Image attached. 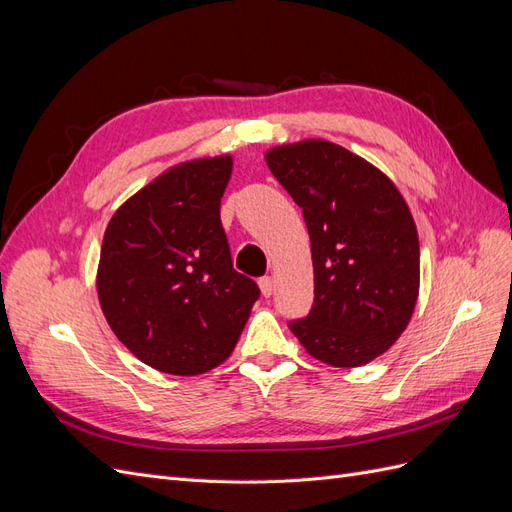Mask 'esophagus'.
Returning a JSON list of instances; mask_svg holds the SVG:
<instances>
[{"label": "esophagus", "instance_id": "1", "mask_svg": "<svg viewBox=\"0 0 512 512\" xmlns=\"http://www.w3.org/2000/svg\"><path fill=\"white\" fill-rule=\"evenodd\" d=\"M258 286H260V292H262V297H271V294H273V288H275V282H273V277H269V275H265V277H260V280H258Z\"/></svg>", "mask_w": 512, "mask_h": 512}]
</instances>
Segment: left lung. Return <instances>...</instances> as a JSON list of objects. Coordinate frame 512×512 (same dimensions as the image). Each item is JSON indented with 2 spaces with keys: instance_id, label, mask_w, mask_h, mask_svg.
Returning <instances> with one entry per match:
<instances>
[{
  "instance_id": "1",
  "label": "left lung",
  "mask_w": 512,
  "mask_h": 512,
  "mask_svg": "<svg viewBox=\"0 0 512 512\" xmlns=\"http://www.w3.org/2000/svg\"><path fill=\"white\" fill-rule=\"evenodd\" d=\"M267 164L312 241L314 305L290 331L327 365L374 361L404 333L418 297L421 250L404 196L376 166L320 138L275 147Z\"/></svg>"
}]
</instances>
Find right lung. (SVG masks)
Wrapping results in <instances>:
<instances>
[{"label":"right lung","instance_id":"right-lung-1","mask_svg":"<svg viewBox=\"0 0 512 512\" xmlns=\"http://www.w3.org/2000/svg\"><path fill=\"white\" fill-rule=\"evenodd\" d=\"M232 158L183 162L123 203L104 232L98 297L149 367L196 376L224 363L260 297L232 269L220 203Z\"/></svg>","mask_w":512,"mask_h":512}]
</instances>
